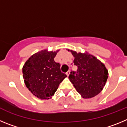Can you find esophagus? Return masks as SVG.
I'll use <instances>...</instances> for the list:
<instances>
[{"instance_id": "34e87169", "label": "esophagus", "mask_w": 127, "mask_h": 127, "mask_svg": "<svg viewBox=\"0 0 127 127\" xmlns=\"http://www.w3.org/2000/svg\"><path fill=\"white\" fill-rule=\"evenodd\" d=\"M69 74H70V71H67V73H66V75H67V76H68L69 75Z\"/></svg>"}]
</instances>
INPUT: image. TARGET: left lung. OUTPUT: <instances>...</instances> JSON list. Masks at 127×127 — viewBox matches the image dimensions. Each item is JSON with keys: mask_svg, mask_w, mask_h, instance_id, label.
Returning a JSON list of instances; mask_svg holds the SVG:
<instances>
[{"mask_svg": "<svg viewBox=\"0 0 127 127\" xmlns=\"http://www.w3.org/2000/svg\"><path fill=\"white\" fill-rule=\"evenodd\" d=\"M75 58L74 64L78 67L75 72H71L70 82L84 99L92 98L99 94L106 83L108 71L105 65L96 57L88 52H76L67 49Z\"/></svg>", "mask_w": 127, "mask_h": 127, "instance_id": "obj_1", "label": "left lung"}]
</instances>
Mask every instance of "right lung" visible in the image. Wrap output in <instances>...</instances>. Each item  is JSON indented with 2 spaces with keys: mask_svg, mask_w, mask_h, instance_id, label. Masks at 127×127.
I'll use <instances>...</instances> for the list:
<instances>
[{
  "mask_svg": "<svg viewBox=\"0 0 127 127\" xmlns=\"http://www.w3.org/2000/svg\"><path fill=\"white\" fill-rule=\"evenodd\" d=\"M59 51L42 50L28 58L23 66L25 85L38 99L51 98L67 76L61 73L60 64L54 59Z\"/></svg>",
  "mask_w": 127,
  "mask_h": 127,
  "instance_id": "add662e5",
  "label": "right lung"
}]
</instances>
